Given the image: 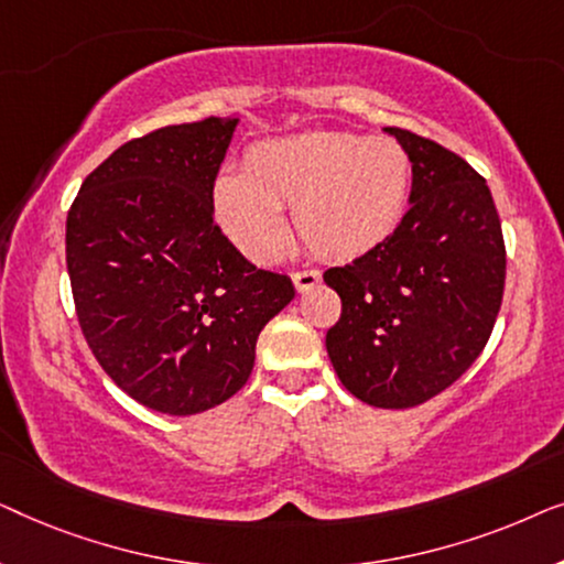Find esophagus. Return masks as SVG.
<instances>
[{"mask_svg": "<svg viewBox=\"0 0 564 564\" xmlns=\"http://www.w3.org/2000/svg\"><path fill=\"white\" fill-rule=\"evenodd\" d=\"M292 282H295V290L297 292L313 290L315 284L321 282V272H315V269H300V272L292 274Z\"/></svg>", "mask_w": 564, "mask_h": 564, "instance_id": "obj_1", "label": "esophagus"}]
</instances>
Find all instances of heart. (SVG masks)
Listing matches in <instances>:
<instances>
[{"label":"heart","mask_w":564,"mask_h":564,"mask_svg":"<svg viewBox=\"0 0 564 564\" xmlns=\"http://www.w3.org/2000/svg\"><path fill=\"white\" fill-rule=\"evenodd\" d=\"M411 182V156L392 138L303 130L253 143L243 172L223 169L213 184V210L223 234L257 264L282 257V207L290 205L297 236L315 257L351 261L395 234Z\"/></svg>","instance_id":"obj_1"}]
</instances>
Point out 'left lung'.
I'll use <instances>...</instances> for the list:
<instances>
[{
    "mask_svg": "<svg viewBox=\"0 0 564 564\" xmlns=\"http://www.w3.org/2000/svg\"><path fill=\"white\" fill-rule=\"evenodd\" d=\"M411 207L395 234L323 282L341 297L326 334L338 380L361 403L413 408L457 382L496 326L506 243L488 184L465 159L403 128Z\"/></svg>",
    "mask_w": 564,
    "mask_h": 564,
    "instance_id": "left-lung-1",
    "label": "left lung"
}]
</instances>
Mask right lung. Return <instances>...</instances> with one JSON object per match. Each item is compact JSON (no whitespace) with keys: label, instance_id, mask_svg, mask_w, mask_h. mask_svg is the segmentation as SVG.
Masks as SVG:
<instances>
[{"label":"right lung","instance_id":"right-lung-1","mask_svg":"<svg viewBox=\"0 0 564 564\" xmlns=\"http://www.w3.org/2000/svg\"><path fill=\"white\" fill-rule=\"evenodd\" d=\"M238 118L133 138L107 156L66 218L76 318L99 367L151 411L195 415L249 380L261 328L295 297L213 218Z\"/></svg>","mask_w":564,"mask_h":564}]
</instances>
